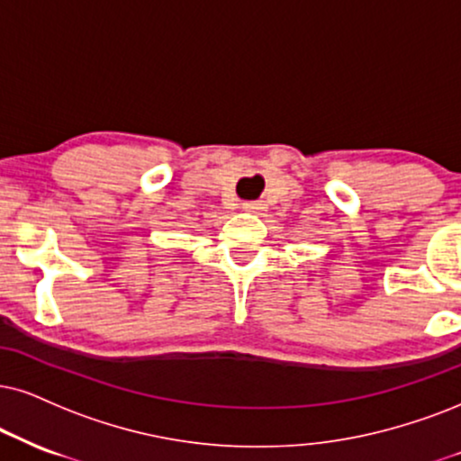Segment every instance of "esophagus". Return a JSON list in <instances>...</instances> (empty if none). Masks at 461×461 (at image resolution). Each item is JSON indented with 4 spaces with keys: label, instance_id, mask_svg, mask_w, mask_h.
Wrapping results in <instances>:
<instances>
[{
    "label": "esophagus",
    "instance_id": "34e87169",
    "mask_svg": "<svg viewBox=\"0 0 461 461\" xmlns=\"http://www.w3.org/2000/svg\"><path fill=\"white\" fill-rule=\"evenodd\" d=\"M263 207H265V204L260 203V201H248V203H243V209H246V212H249V213H258Z\"/></svg>",
    "mask_w": 461,
    "mask_h": 461
}]
</instances>
